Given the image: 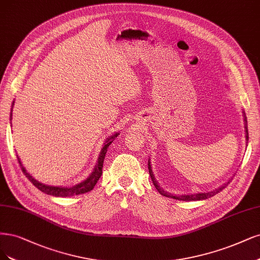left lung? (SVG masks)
<instances>
[{"mask_svg":"<svg viewBox=\"0 0 260 260\" xmlns=\"http://www.w3.org/2000/svg\"><path fill=\"white\" fill-rule=\"evenodd\" d=\"M242 113H243V117H244L245 139H246V141H248L247 119H246V116H245V112L243 111ZM148 171H149V175H150L151 181H153V183H154V185H155V187H156V189L158 190V192H159L160 194H162V196H165V197H169V198L176 199V200H182V201H198V200H205V199H208V198H211V197L215 196V194L218 193L220 190H222L223 188H225V187L229 184V182H230V180H231V178H230V180H229L227 183H225L223 185H221L220 187L216 188V189H214V190L209 191V192H198V193H191V194H172V193H170V192L166 191V190L164 189V188L161 187V186L158 184V182L156 181L155 175H154V173H153V169H151L150 159H148Z\"/></svg>","mask_w":260,"mask_h":260,"instance_id":"1","label":"left lung"}]
</instances>
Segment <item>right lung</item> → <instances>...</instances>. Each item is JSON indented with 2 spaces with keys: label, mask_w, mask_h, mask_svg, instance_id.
Instances as JSON below:
<instances>
[{
  "label": "right lung",
  "mask_w": 260,
  "mask_h": 260,
  "mask_svg": "<svg viewBox=\"0 0 260 260\" xmlns=\"http://www.w3.org/2000/svg\"><path fill=\"white\" fill-rule=\"evenodd\" d=\"M14 103L15 101H13V104H12V110H11V116L10 118L12 120V116H13V107H14ZM12 127V126H11ZM119 136V132L117 133H114L113 136L109 137L105 142L103 143V147L100 151V155H99V158H98V161L95 164V167L93 169L92 173L89 175L86 180H84L83 182H80L74 186H70V187H62V186H50V185H46V184H43L39 181L35 180V178L30 174L26 172L25 168L22 166L21 161L19 159V157L17 156L18 158V162H19L20 167H21V170L22 172L24 173V175L29 178L30 182L38 188V189H40L42 192L44 193H47V194H50V196H55V197H72V196H76V194H82V193H85V192H88L93 189L94 185L98 183V181H99V178L101 177L102 175V168H103V162H104V158H105V154L107 151V148H109V146L112 144V142L115 140V138H117Z\"/></svg>",
  "instance_id": "add662e5"
}]
</instances>
